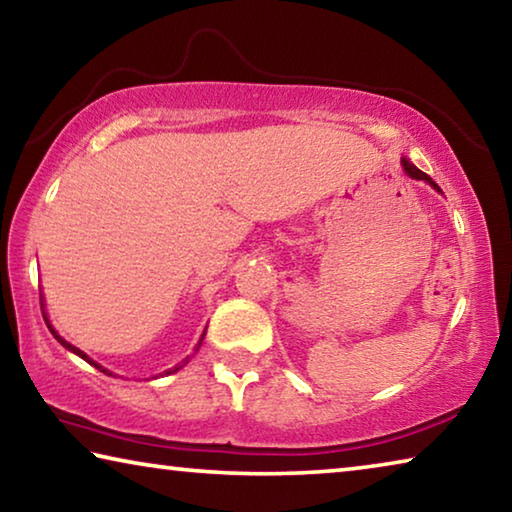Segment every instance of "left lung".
<instances>
[{
    "label": "left lung",
    "mask_w": 512,
    "mask_h": 512,
    "mask_svg": "<svg viewBox=\"0 0 512 512\" xmlns=\"http://www.w3.org/2000/svg\"><path fill=\"white\" fill-rule=\"evenodd\" d=\"M402 164H404V171L409 173L411 178H415V180H424V183H429L433 189H436V192H440V187H438L436 183H433V180L427 176V173H424V171H420L418 167H415V164H411L409 160H402Z\"/></svg>",
    "instance_id": "8db88e82"
}]
</instances>
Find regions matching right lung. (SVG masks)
I'll return each mask as SVG.
<instances>
[{
  "mask_svg": "<svg viewBox=\"0 0 512 512\" xmlns=\"http://www.w3.org/2000/svg\"><path fill=\"white\" fill-rule=\"evenodd\" d=\"M42 316H45V323H47V327H49V332L51 334H54V339L60 343V345H63V348H67L69 352H74V354H79V357L81 359H85V361H88L90 363V366H94V368H97V370H101V372H106V375H112V372H108L106 368H103V366H99V363L97 361H92L90 357H88V354H85L83 350H79V348H74V345L72 343H67L65 339H63V336H58V332H56V329L54 327H51V323H49V320H47V314H45V311H42ZM205 336V334H203ZM203 341V339H201ZM198 348H201V343H198ZM189 359V357H187ZM187 359L183 361V363H187ZM180 368H183V366H176V368H171V370H167V375H171V372H176V370H180Z\"/></svg>",
  "mask_w": 512,
  "mask_h": 512,
  "instance_id": "right-lung-1",
  "label": "right lung"
}]
</instances>
